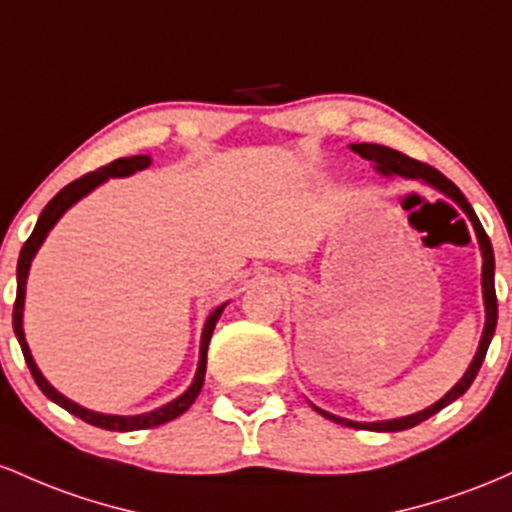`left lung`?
<instances>
[{
	"label": "left lung",
	"instance_id": "left-lung-1",
	"mask_svg": "<svg viewBox=\"0 0 512 512\" xmlns=\"http://www.w3.org/2000/svg\"><path fill=\"white\" fill-rule=\"evenodd\" d=\"M350 149H353L355 154H360V157H363V159H367V162H372V166H375V171H380L382 176H401V179L421 181V183H426V186L435 188V191H440L442 195H447V198H450V200H455L459 208L464 210V215L469 217V222H472L476 241H479L481 258H484V266H481V295H484L486 321H484V331H481L479 348H476L474 360H472V363H469L467 372H464V375H462V380H459L455 387L450 389V392L442 396V399L435 401V404H430L428 409H423V411H418V413H411V416L389 418V421H372V423L350 421V418L333 416V413L319 409V406L312 404L314 411L321 413V416L329 418V421H333V423H341V426H346V428L375 430V433H396V430L413 428V426H418V423L426 421V418L435 416V413L445 409V406H450L452 401L459 399V396H462L469 387H472L476 372H479V367H481V363H484V358H486L488 343H491L493 333H496L498 302H496V285H493V271H496V261H493L491 239H488V234L484 232V227H481L479 217H476V212L472 210V205L467 203V198H464L462 191H459L455 183H452L450 179H445V176H442L438 169H433V166H428V164H423V162H416V159L406 157V154L396 152V149L384 147V145H367V142H358V145H350Z\"/></svg>",
	"mask_w": 512,
	"mask_h": 512
}]
</instances>
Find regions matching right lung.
<instances>
[{
  "mask_svg": "<svg viewBox=\"0 0 512 512\" xmlns=\"http://www.w3.org/2000/svg\"><path fill=\"white\" fill-rule=\"evenodd\" d=\"M149 164H152V157H149V154H137V157H123V159H116V162L101 166V169L91 171V174H86V176H82V179L72 181L70 186L62 188V191L57 193L48 205H45L43 212H40V217H38V222H36V229H33V234H31V237H28V241L24 244V249H21L19 266H16L14 333H16V338H19V346H21V350H24L26 365H28V370H31L33 380H36V384L40 387V392L48 396L50 401H55L57 406H62V409H65V411H70L77 418H82V421L91 423V426L106 428V430H118V433H128V430H145V428L162 426V423L174 421V418H179L181 413H186L188 409H191V404H193L195 399H198L200 389H203V382H205V367H208V346H210L212 331H215L217 319L222 317V312H225V307H227L229 302L220 304V307L212 309L210 317L205 319L203 336H200L198 370H195V377H193L191 387H188L183 394L176 396V399H171L169 404L159 406V409H154V411L137 413V416H118V413H99V411L86 409V406H79L77 401L67 399L65 394L57 392L53 384L45 380L43 372L38 370L36 360H33V355H31V348H28V343H26V333H24L26 280H28V271H31L33 258H36L38 249H40V246H43L45 237H48L50 229L57 225V220H60V217L65 215V212L70 210L74 203H79V200H82L84 195H89L91 191H94V188H99L101 183H106L108 179H123V176H132V174H135V171L147 169Z\"/></svg>",
  "mask_w": 512,
  "mask_h": 512,
  "instance_id": "1",
  "label": "right lung"
}]
</instances>
